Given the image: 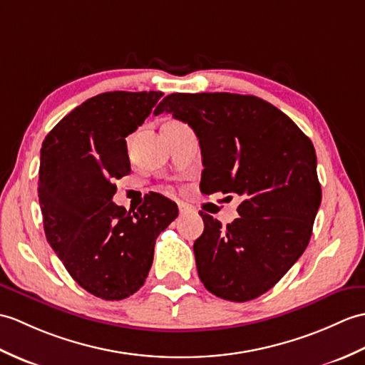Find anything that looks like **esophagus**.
I'll list each match as a JSON object with an SVG mask.
<instances>
[{"mask_svg":"<svg viewBox=\"0 0 365 365\" xmlns=\"http://www.w3.org/2000/svg\"><path fill=\"white\" fill-rule=\"evenodd\" d=\"M178 207H180V214L181 215H185V214H190L192 212V207L189 205H185V203H180V205H178Z\"/></svg>","mask_w":365,"mask_h":365,"instance_id":"esophagus-1","label":"esophagus"}]
</instances>
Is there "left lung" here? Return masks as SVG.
<instances>
[{"label": "left lung", "mask_w": 365, "mask_h": 365, "mask_svg": "<svg viewBox=\"0 0 365 365\" xmlns=\"http://www.w3.org/2000/svg\"><path fill=\"white\" fill-rule=\"evenodd\" d=\"M168 112L195 131L201 192L236 193L239 218L222 228L200 212L193 244L200 279L210 294L250 302L284 277L309 244L322 201L314 145L284 112L253 95L172 93Z\"/></svg>", "instance_id": "obj_1"}]
</instances>
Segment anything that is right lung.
I'll return each mask as SVG.
<instances>
[{
  "mask_svg": "<svg viewBox=\"0 0 365 365\" xmlns=\"http://www.w3.org/2000/svg\"><path fill=\"white\" fill-rule=\"evenodd\" d=\"M162 92H106L73 109L40 150L38 203L48 244L78 284L103 299L137 292L159 234L178 206L153 195L135 210L117 206L115 180L131 172L126 140Z\"/></svg>",
  "mask_w": 365,
  "mask_h": 365,
  "instance_id": "1",
  "label": "right lung"
}]
</instances>
